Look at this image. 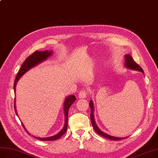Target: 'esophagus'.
I'll use <instances>...</instances> for the list:
<instances>
[{
    "label": "esophagus",
    "mask_w": 158,
    "mask_h": 158,
    "mask_svg": "<svg viewBox=\"0 0 158 158\" xmlns=\"http://www.w3.org/2000/svg\"><path fill=\"white\" fill-rule=\"evenodd\" d=\"M87 94H88V93H87L86 90H82V91L79 92V97L80 98H86Z\"/></svg>",
    "instance_id": "1"
}]
</instances>
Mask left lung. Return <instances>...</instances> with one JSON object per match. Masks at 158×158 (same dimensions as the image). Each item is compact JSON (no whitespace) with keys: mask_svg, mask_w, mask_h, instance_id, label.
I'll return each instance as SVG.
<instances>
[{"mask_svg":"<svg viewBox=\"0 0 158 158\" xmlns=\"http://www.w3.org/2000/svg\"><path fill=\"white\" fill-rule=\"evenodd\" d=\"M124 64H125V66L127 69H131V70H138V71L141 72L144 74V71H143V69L139 64H137L135 61H134V60L132 58V56H131L130 54L125 55V63H124ZM89 106H90V109H91L90 119H91L92 124L93 126L94 129V130L99 135L105 137V138H106V139H110V140H119L127 138V137H126V138H119V137H115L113 136H110L109 135H107V134L103 132L102 131L100 130L99 129V127H98V126L96 125L95 119H94V104H93V101L92 100H90V102H89Z\"/></svg>","mask_w":158,"mask_h":158,"instance_id":"obj_1","label":"left lung"}]
</instances>
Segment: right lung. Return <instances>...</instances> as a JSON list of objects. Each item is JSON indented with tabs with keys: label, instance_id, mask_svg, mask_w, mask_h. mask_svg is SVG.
Masks as SVG:
<instances>
[{
	"label": "right lung",
	"instance_id": "right-lung-1",
	"mask_svg": "<svg viewBox=\"0 0 158 158\" xmlns=\"http://www.w3.org/2000/svg\"><path fill=\"white\" fill-rule=\"evenodd\" d=\"M52 51H48V50H46V51L44 52H39V51H36L32 53L31 56H28L27 58L26 59L24 62L23 63V64L22 65L21 68H20L19 72L17 74L16 78L14 82V86H13V88H14V92H15V87L17 82L18 81V80L19 79L20 77H21L23 74L26 73V72L29 70L33 68V67L36 66V65H38L39 64L43 62V61H45L47 59H48L50 56L52 55ZM76 98L75 96L74 95H70L69 96L66 97V98L64 100V117H65V123H64V126L63 128L60 132L57 134V135L53 136H50V137H47V138H39V137H36L34 136L35 138L41 140H55L60 139L64 134L66 132L67 130V126H68V115H69V108L73 105V103L75 101ZM14 109H15V111L16 115H18V113H17L16 110V107H15V98L14 100ZM22 126L24 127L25 130L26 131V129L25 128L23 124L22 123ZM28 135H30V133L27 132Z\"/></svg>",
	"mask_w": 158,
	"mask_h": 158
}]
</instances>
